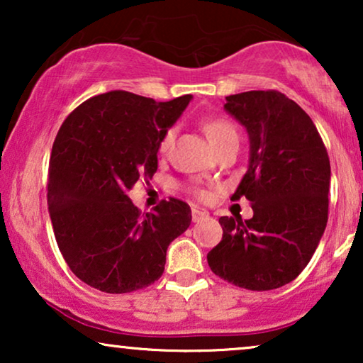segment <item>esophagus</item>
<instances>
[{
    "label": "esophagus",
    "instance_id": "1",
    "mask_svg": "<svg viewBox=\"0 0 363 363\" xmlns=\"http://www.w3.org/2000/svg\"><path fill=\"white\" fill-rule=\"evenodd\" d=\"M191 218H193V221H195V223H200L203 220H206L208 213L198 210V208H193V210H191Z\"/></svg>",
    "mask_w": 363,
    "mask_h": 363
}]
</instances>
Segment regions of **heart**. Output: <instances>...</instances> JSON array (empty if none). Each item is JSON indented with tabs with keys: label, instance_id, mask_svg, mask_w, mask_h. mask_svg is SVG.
Returning a JSON list of instances; mask_svg holds the SVG:
<instances>
[{
	"label": "heart",
	"instance_id": "1",
	"mask_svg": "<svg viewBox=\"0 0 363 363\" xmlns=\"http://www.w3.org/2000/svg\"><path fill=\"white\" fill-rule=\"evenodd\" d=\"M201 128L215 145L216 150H221L226 145H240V132L230 118L225 117H206L201 121ZM173 138H175V128L170 127L163 130L160 140H158V150L167 152L170 148ZM198 198H206L203 190H193Z\"/></svg>",
	"mask_w": 363,
	"mask_h": 363
}]
</instances>
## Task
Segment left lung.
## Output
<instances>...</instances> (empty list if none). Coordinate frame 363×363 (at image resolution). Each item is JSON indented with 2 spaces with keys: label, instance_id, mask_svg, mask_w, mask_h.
<instances>
[{
  "label": "left lung",
  "instance_id": "obj_1",
  "mask_svg": "<svg viewBox=\"0 0 363 363\" xmlns=\"http://www.w3.org/2000/svg\"><path fill=\"white\" fill-rule=\"evenodd\" d=\"M225 108L246 127L251 157L231 196L251 220L221 216L223 238L208 252L221 279L269 291L294 281L311 261L329 216L330 162L312 118L279 91L228 96Z\"/></svg>",
  "mask_w": 363,
  "mask_h": 363
}]
</instances>
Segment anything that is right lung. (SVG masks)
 Masks as SVG:
<instances>
[{
    "instance_id": "obj_1",
    "label": "right lung",
    "mask_w": 363,
    "mask_h": 363,
    "mask_svg": "<svg viewBox=\"0 0 363 363\" xmlns=\"http://www.w3.org/2000/svg\"><path fill=\"white\" fill-rule=\"evenodd\" d=\"M190 101L112 91L87 99L59 128L49 158V215L64 261L91 287L125 294L153 284L168 245L190 226L185 201L162 200L142 213L128 198L157 172L158 140Z\"/></svg>"
}]
</instances>
